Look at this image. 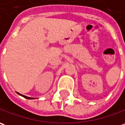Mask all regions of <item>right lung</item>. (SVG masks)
<instances>
[{"instance_id":"1","label":"right lung","mask_w":125,"mask_h":125,"mask_svg":"<svg viewBox=\"0 0 125 125\" xmlns=\"http://www.w3.org/2000/svg\"><path fill=\"white\" fill-rule=\"evenodd\" d=\"M16 93H17L18 94L20 95V96H22V97H24V98H27V99H34V98H31V97H28V96H24V95L21 94H20L19 92H16Z\"/></svg>"}]
</instances>
